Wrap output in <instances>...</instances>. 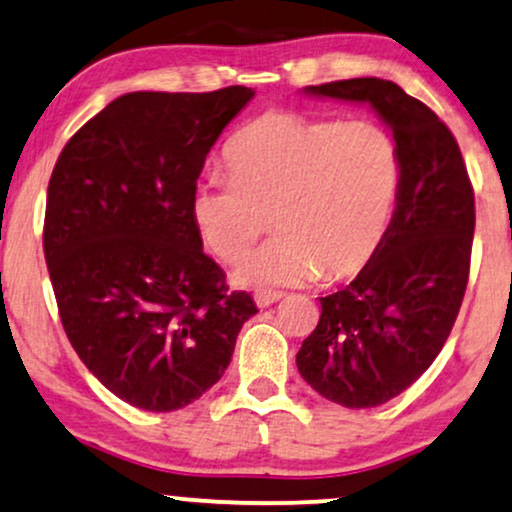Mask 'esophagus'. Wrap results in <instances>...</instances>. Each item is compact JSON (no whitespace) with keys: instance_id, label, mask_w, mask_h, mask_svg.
<instances>
[{"instance_id":"34e87169","label":"esophagus","mask_w":512,"mask_h":512,"mask_svg":"<svg viewBox=\"0 0 512 512\" xmlns=\"http://www.w3.org/2000/svg\"><path fill=\"white\" fill-rule=\"evenodd\" d=\"M281 297H283L281 290H260V293H255V304L260 309H264V307H269V304L281 300Z\"/></svg>"}]
</instances>
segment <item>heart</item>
Masks as SVG:
<instances>
[{
	"mask_svg": "<svg viewBox=\"0 0 512 512\" xmlns=\"http://www.w3.org/2000/svg\"><path fill=\"white\" fill-rule=\"evenodd\" d=\"M231 179L193 189L191 222L205 250L241 260L269 226L278 234L238 264L248 288L338 283L383 248L401 191L397 141L375 120L267 113L224 151Z\"/></svg>",
	"mask_w": 512,
	"mask_h": 512,
	"instance_id": "heart-1",
	"label": "heart"
}]
</instances>
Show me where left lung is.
Wrapping results in <instances>:
<instances>
[{
  "mask_svg": "<svg viewBox=\"0 0 512 512\" xmlns=\"http://www.w3.org/2000/svg\"><path fill=\"white\" fill-rule=\"evenodd\" d=\"M307 94L368 103L401 153V191L383 248L347 288L321 297L297 371L321 397L371 409L428 371L461 309L475 193L451 129L390 80L354 77Z\"/></svg>",
  "mask_w": 512,
  "mask_h": 512,
  "instance_id": "1",
  "label": "left lung"
}]
</instances>
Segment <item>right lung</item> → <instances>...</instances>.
Instances as JSON below:
<instances>
[{
  "label": "right lung",
  "mask_w": 512,
  "mask_h": 512,
  "mask_svg": "<svg viewBox=\"0 0 512 512\" xmlns=\"http://www.w3.org/2000/svg\"><path fill=\"white\" fill-rule=\"evenodd\" d=\"M255 92H132L82 125L47 191L44 260L63 331L127 404L177 411L222 378L243 323L203 252L191 196L210 148Z\"/></svg>",
  "instance_id": "right-lung-1"
}]
</instances>
